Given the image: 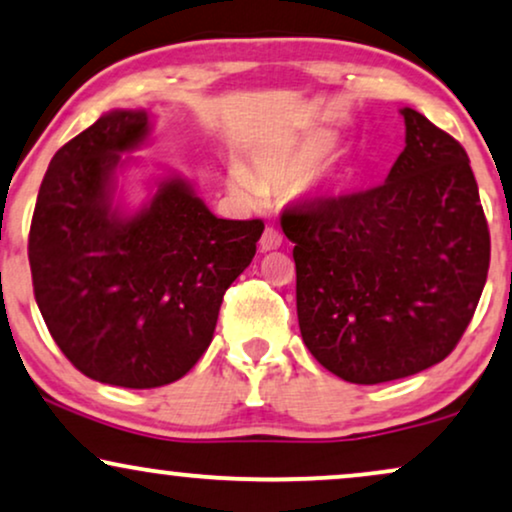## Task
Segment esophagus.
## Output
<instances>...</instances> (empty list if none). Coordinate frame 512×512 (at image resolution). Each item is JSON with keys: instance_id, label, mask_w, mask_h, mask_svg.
<instances>
[{"instance_id": "obj_1", "label": "esophagus", "mask_w": 512, "mask_h": 512, "mask_svg": "<svg viewBox=\"0 0 512 512\" xmlns=\"http://www.w3.org/2000/svg\"><path fill=\"white\" fill-rule=\"evenodd\" d=\"M281 243H283L281 231L274 229V226H267V231H264V236H262V241H260L262 250H264V252L276 250V248H281Z\"/></svg>"}]
</instances>
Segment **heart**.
I'll return each instance as SVG.
<instances>
[{"mask_svg":"<svg viewBox=\"0 0 512 512\" xmlns=\"http://www.w3.org/2000/svg\"><path fill=\"white\" fill-rule=\"evenodd\" d=\"M335 153V137L326 132L304 134L300 139L286 141V144H276L264 148L257 153L255 165L260 177L267 184L276 186H293L300 184L307 177L319 170L328 158ZM243 181V179H238Z\"/></svg>","mask_w":512,"mask_h":512,"instance_id":"obj_1","label":"heart"}]
</instances>
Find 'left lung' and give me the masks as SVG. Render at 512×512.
<instances>
[{"instance_id":"1","label":"left lung","mask_w":512,"mask_h":512,"mask_svg":"<svg viewBox=\"0 0 512 512\" xmlns=\"http://www.w3.org/2000/svg\"><path fill=\"white\" fill-rule=\"evenodd\" d=\"M385 184L286 208L297 321L323 368L357 385L439 364L489 271V226L465 148L413 108Z\"/></svg>"}]
</instances>
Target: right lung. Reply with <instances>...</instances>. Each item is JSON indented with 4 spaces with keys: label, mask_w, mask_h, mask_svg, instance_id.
Wrapping results in <instances>:
<instances>
[{
    "label": "right lung",
    "mask_w": 512,
    "mask_h": 512,
    "mask_svg": "<svg viewBox=\"0 0 512 512\" xmlns=\"http://www.w3.org/2000/svg\"><path fill=\"white\" fill-rule=\"evenodd\" d=\"M148 134L146 111H111L58 148L28 238L51 338L87 378L132 390L170 385L196 366L264 231L262 219L215 217L177 174L137 212L122 210L120 153Z\"/></svg>",
    "instance_id": "right-lung-1"
}]
</instances>
